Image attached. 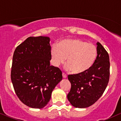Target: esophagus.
Returning <instances> with one entry per match:
<instances>
[{"label": "esophagus", "mask_w": 121, "mask_h": 121, "mask_svg": "<svg viewBox=\"0 0 121 121\" xmlns=\"http://www.w3.org/2000/svg\"><path fill=\"white\" fill-rule=\"evenodd\" d=\"M62 77H63L64 78H66V77H67V76H66L64 73H62Z\"/></svg>", "instance_id": "esophagus-1"}]
</instances>
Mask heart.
<instances>
[{"label":"heart","mask_w":121,"mask_h":121,"mask_svg":"<svg viewBox=\"0 0 121 121\" xmlns=\"http://www.w3.org/2000/svg\"><path fill=\"white\" fill-rule=\"evenodd\" d=\"M97 48L91 43L82 40L69 39L64 40L51 51L52 64L55 67L68 62L65 66L67 70L75 74H82L91 68L97 58Z\"/></svg>","instance_id":"b5f03b06"}]
</instances>
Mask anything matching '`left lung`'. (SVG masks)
<instances>
[{"instance_id": "left-lung-1", "label": "left lung", "mask_w": 121, "mask_h": 121, "mask_svg": "<svg viewBox=\"0 0 121 121\" xmlns=\"http://www.w3.org/2000/svg\"><path fill=\"white\" fill-rule=\"evenodd\" d=\"M97 56L94 64L82 74H70L71 89L67 98L75 108L89 107L102 96L109 80V56L104 47L97 43Z\"/></svg>"}]
</instances>
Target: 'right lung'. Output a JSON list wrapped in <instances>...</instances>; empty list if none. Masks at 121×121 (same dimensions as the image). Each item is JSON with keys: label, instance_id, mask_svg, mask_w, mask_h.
Segmentation results:
<instances>
[{"label": "right lung", "instance_id": "add662e5", "mask_svg": "<svg viewBox=\"0 0 121 121\" xmlns=\"http://www.w3.org/2000/svg\"><path fill=\"white\" fill-rule=\"evenodd\" d=\"M49 42V37H30L13 53L11 75L13 88L19 99L32 108L46 106L62 79L60 69L50 65Z\"/></svg>", "mask_w": 121, "mask_h": 121}]
</instances>
